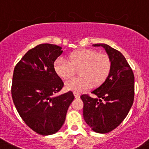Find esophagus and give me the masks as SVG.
<instances>
[{
    "mask_svg": "<svg viewBox=\"0 0 149 149\" xmlns=\"http://www.w3.org/2000/svg\"><path fill=\"white\" fill-rule=\"evenodd\" d=\"M73 94H74L75 97H76V99H79V97H80V94H79V93L74 91V92H73Z\"/></svg>",
    "mask_w": 149,
    "mask_h": 149,
    "instance_id": "1",
    "label": "esophagus"
}]
</instances>
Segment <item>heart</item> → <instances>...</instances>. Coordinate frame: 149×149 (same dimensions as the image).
Segmentation results:
<instances>
[{
    "label": "heart",
    "mask_w": 149,
    "mask_h": 149,
    "mask_svg": "<svg viewBox=\"0 0 149 149\" xmlns=\"http://www.w3.org/2000/svg\"><path fill=\"white\" fill-rule=\"evenodd\" d=\"M111 61L106 53H98L94 49H81L69 55L68 60L60 57L54 63L57 74L63 79L73 76L79 69L81 76L66 81V89L81 92L105 81L111 70Z\"/></svg>",
    "instance_id": "1"
}]
</instances>
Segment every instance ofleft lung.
<instances>
[{
    "instance_id": "1",
    "label": "left lung",
    "mask_w": 149,
    "mask_h": 149,
    "mask_svg": "<svg viewBox=\"0 0 149 149\" xmlns=\"http://www.w3.org/2000/svg\"><path fill=\"white\" fill-rule=\"evenodd\" d=\"M102 47L111 61L107 78L91 91L97 96H81L84 120L96 133H107L116 128L128 114L134 100V74L123 54L106 44Z\"/></svg>"
}]
</instances>
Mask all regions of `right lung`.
Returning <instances> with one entry per match:
<instances>
[{"mask_svg":"<svg viewBox=\"0 0 149 149\" xmlns=\"http://www.w3.org/2000/svg\"><path fill=\"white\" fill-rule=\"evenodd\" d=\"M62 53V47L56 45H39L24 55L13 70V104L24 123L42 136L61 128L74 100L72 91L55 96L64 85L54 68Z\"/></svg>","mask_w":149,"mask_h":149,"instance_id":"obj_1","label":"right lung"}]
</instances>
